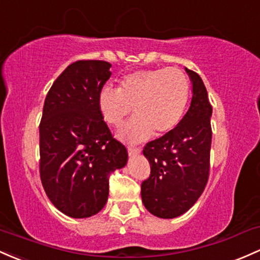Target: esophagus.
<instances>
[{
    "instance_id": "1",
    "label": "esophagus",
    "mask_w": 260,
    "mask_h": 260,
    "mask_svg": "<svg viewBox=\"0 0 260 260\" xmlns=\"http://www.w3.org/2000/svg\"><path fill=\"white\" fill-rule=\"evenodd\" d=\"M141 153V148H137V147H128V155L129 156H135V155H138V154Z\"/></svg>"
}]
</instances>
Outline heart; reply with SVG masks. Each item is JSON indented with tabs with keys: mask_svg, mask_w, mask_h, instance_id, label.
Listing matches in <instances>:
<instances>
[{
	"mask_svg": "<svg viewBox=\"0 0 260 260\" xmlns=\"http://www.w3.org/2000/svg\"><path fill=\"white\" fill-rule=\"evenodd\" d=\"M187 76L175 68L139 70L122 79L118 90L104 87L99 108L107 123L119 125L135 110L136 116L118 131V138L137 143L164 136L179 124L189 100Z\"/></svg>",
	"mask_w": 260,
	"mask_h": 260,
	"instance_id": "obj_1",
	"label": "heart"
}]
</instances>
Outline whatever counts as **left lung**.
<instances>
[{"label":"left lung","mask_w":260,"mask_h":260,"mask_svg":"<svg viewBox=\"0 0 260 260\" xmlns=\"http://www.w3.org/2000/svg\"><path fill=\"white\" fill-rule=\"evenodd\" d=\"M192 84L186 115L172 131L144 147L150 175L142 182V201L156 217L175 218L195 205L207 184L212 107L204 81L185 68Z\"/></svg>","instance_id":"obj_1"}]
</instances>
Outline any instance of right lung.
Listing matches in <instances>:
<instances>
[{"instance_id":"add662e5","label":"right lung","mask_w":260,"mask_h":260,"mask_svg":"<svg viewBox=\"0 0 260 260\" xmlns=\"http://www.w3.org/2000/svg\"><path fill=\"white\" fill-rule=\"evenodd\" d=\"M110 68L102 60L73 62L51 85L43 107L42 184L51 204L73 218L104 209L108 175L128 161L127 149L111 135L99 108Z\"/></svg>"}]
</instances>
